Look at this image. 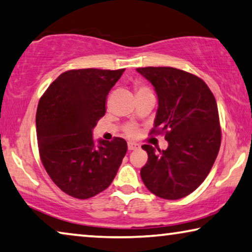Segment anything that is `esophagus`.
<instances>
[{
	"instance_id": "1",
	"label": "esophagus",
	"mask_w": 252,
	"mask_h": 252,
	"mask_svg": "<svg viewBox=\"0 0 252 252\" xmlns=\"http://www.w3.org/2000/svg\"><path fill=\"white\" fill-rule=\"evenodd\" d=\"M139 148H140V145L137 144V142H132V141L127 142V149L129 150H136Z\"/></svg>"
}]
</instances>
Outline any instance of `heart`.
I'll return each mask as SVG.
<instances>
[{
  "label": "heart",
  "mask_w": 252,
  "mask_h": 252,
  "mask_svg": "<svg viewBox=\"0 0 252 252\" xmlns=\"http://www.w3.org/2000/svg\"><path fill=\"white\" fill-rule=\"evenodd\" d=\"M134 88H136V93L137 94L142 93V92H147V90H150L147 87V86L141 85V84H136V86H134ZM123 130H125V132L127 134V136H130V137H134L138 133L137 126L131 125V123H129V125H126Z\"/></svg>",
  "instance_id": "obj_1"
}]
</instances>
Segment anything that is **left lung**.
I'll list each match as a JSON object with an SVG mask.
<instances>
[{
    "instance_id": "left-lung-1",
    "label": "left lung",
    "mask_w": 252,
    "mask_h": 252,
    "mask_svg": "<svg viewBox=\"0 0 252 252\" xmlns=\"http://www.w3.org/2000/svg\"><path fill=\"white\" fill-rule=\"evenodd\" d=\"M158 97L155 123L149 134H164L165 150L144 145L148 160L140 175L157 197L176 200L193 192L212 170L220 147L219 108L206 82L170 66L138 67Z\"/></svg>"
}]
</instances>
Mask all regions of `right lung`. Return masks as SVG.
Returning a JSON list of instances; mask_svg holds the SVG:
<instances>
[{"label":"right lung","instance_id":"obj_1","mask_svg":"<svg viewBox=\"0 0 252 252\" xmlns=\"http://www.w3.org/2000/svg\"><path fill=\"white\" fill-rule=\"evenodd\" d=\"M126 69L67 70L40 97L36 113L40 160L69 196L88 199L115 178L127 144L123 138L94 144L93 129L105 114L106 97Z\"/></svg>","mask_w":252,"mask_h":252}]
</instances>
